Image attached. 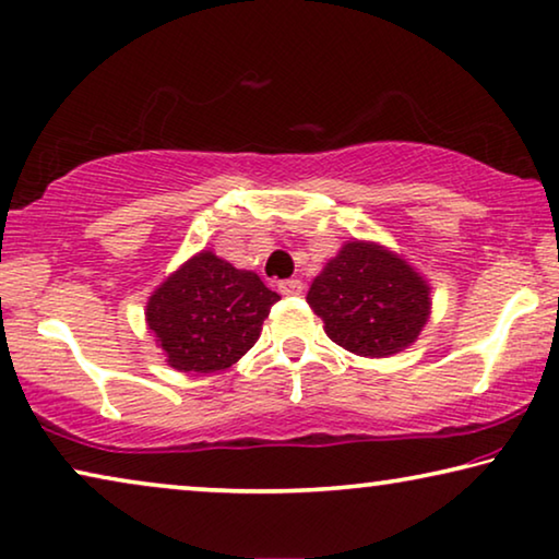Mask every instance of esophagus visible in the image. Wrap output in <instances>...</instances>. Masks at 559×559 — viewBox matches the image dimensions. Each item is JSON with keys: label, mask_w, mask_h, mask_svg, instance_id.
I'll return each mask as SVG.
<instances>
[{"label": "esophagus", "mask_w": 559, "mask_h": 559, "mask_svg": "<svg viewBox=\"0 0 559 559\" xmlns=\"http://www.w3.org/2000/svg\"><path fill=\"white\" fill-rule=\"evenodd\" d=\"M304 290V283L298 278H286V281H278V294L283 296H298Z\"/></svg>", "instance_id": "obj_1"}]
</instances>
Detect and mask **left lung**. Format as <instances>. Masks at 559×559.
Instances as JSON below:
<instances>
[{
    "label": "left lung",
    "instance_id": "obj_1",
    "mask_svg": "<svg viewBox=\"0 0 559 559\" xmlns=\"http://www.w3.org/2000/svg\"><path fill=\"white\" fill-rule=\"evenodd\" d=\"M306 301L346 352L391 356L427 323L429 286L402 258L352 240L316 276Z\"/></svg>",
    "mask_w": 559,
    "mask_h": 559
}]
</instances>
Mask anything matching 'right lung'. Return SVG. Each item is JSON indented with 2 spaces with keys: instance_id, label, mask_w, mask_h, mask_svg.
<instances>
[{
  "instance_id": "right-lung-1",
  "label": "right lung",
  "mask_w": 559,
  "mask_h": 559,
  "mask_svg": "<svg viewBox=\"0 0 559 559\" xmlns=\"http://www.w3.org/2000/svg\"><path fill=\"white\" fill-rule=\"evenodd\" d=\"M278 298L255 273L203 251L150 296L147 326L173 369L213 373L255 344Z\"/></svg>"
}]
</instances>
